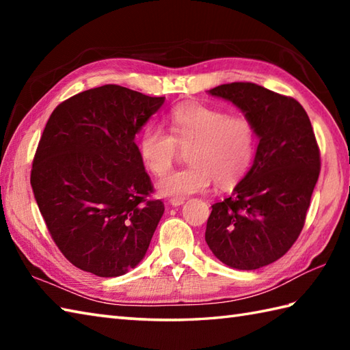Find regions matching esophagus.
<instances>
[{
    "instance_id": "1",
    "label": "esophagus",
    "mask_w": 350,
    "mask_h": 350,
    "mask_svg": "<svg viewBox=\"0 0 350 350\" xmlns=\"http://www.w3.org/2000/svg\"><path fill=\"white\" fill-rule=\"evenodd\" d=\"M183 203H185L183 198H171L170 200V204L173 207H180Z\"/></svg>"
}]
</instances>
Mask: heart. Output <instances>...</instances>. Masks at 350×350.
<instances>
[{"instance_id":"heart-1","label":"heart","mask_w":350,"mask_h":350,"mask_svg":"<svg viewBox=\"0 0 350 350\" xmlns=\"http://www.w3.org/2000/svg\"><path fill=\"white\" fill-rule=\"evenodd\" d=\"M168 133L150 123L138 137V154L144 167L162 176L173 165L180 148H189L191 165L163 176L158 192L187 198L209 189L213 182L232 187L248 173L257 152V129L247 117H232L202 103H185L171 111Z\"/></svg>"}]
</instances>
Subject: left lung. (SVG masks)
I'll return each instance as SVG.
<instances>
[{
    "mask_svg": "<svg viewBox=\"0 0 350 350\" xmlns=\"http://www.w3.org/2000/svg\"><path fill=\"white\" fill-rule=\"evenodd\" d=\"M254 123L258 144L232 196L212 206L206 242L219 262L241 271L273 263L298 239L321 173L310 118L298 100L252 83L207 92Z\"/></svg>",
    "mask_w": 350,
    "mask_h": 350,
    "instance_id": "left-lung-1",
    "label": "left lung"
}]
</instances>
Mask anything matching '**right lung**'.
Segmentation results:
<instances>
[{"mask_svg": "<svg viewBox=\"0 0 350 350\" xmlns=\"http://www.w3.org/2000/svg\"><path fill=\"white\" fill-rule=\"evenodd\" d=\"M165 98L116 84L75 94L44 126L31 187L57 247L79 269L120 277L144 258L163 215L135 135Z\"/></svg>", "mask_w": 350, "mask_h": 350, "instance_id": "right-lung-1", "label": "right lung"}]
</instances>
